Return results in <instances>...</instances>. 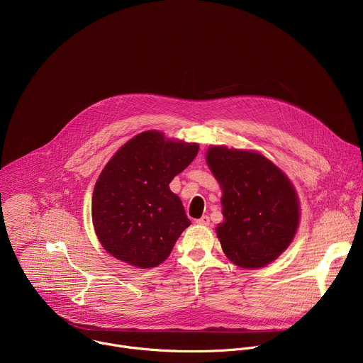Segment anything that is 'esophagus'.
I'll return each mask as SVG.
<instances>
[{
    "mask_svg": "<svg viewBox=\"0 0 363 363\" xmlns=\"http://www.w3.org/2000/svg\"><path fill=\"white\" fill-rule=\"evenodd\" d=\"M196 223L200 224V225H208V224H210V218H208L207 216H203V217H200L199 220H196Z\"/></svg>",
    "mask_w": 363,
    "mask_h": 363,
    "instance_id": "1",
    "label": "esophagus"
}]
</instances>
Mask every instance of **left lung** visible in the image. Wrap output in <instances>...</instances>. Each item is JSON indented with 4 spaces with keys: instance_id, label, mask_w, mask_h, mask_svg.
Returning a JSON list of instances; mask_svg holds the SVG:
<instances>
[{
    "instance_id": "obj_1",
    "label": "left lung",
    "mask_w": 363,
    "mask_h": 363,
    "mask_svg": "<svg viewBox=\"0 0 363 363\" xmlns=\"http://www.w3.org/2000/svg\"><path fill=\"white\" fill-rule=\"evenodd\" d=\"M207 163L223 189L224 223L216 231L224 254L241 268L269 264L285 251L298 227L292 184L255 152L213 146Z\"/></svg>"
}]
</instances>
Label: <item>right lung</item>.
Wrapping results in <instances>:
<instances>
[{
  "label": "right lung",
  "instance_id": "right-lung-1",
  "mask_svg": "<svg viewBox=\"0 0 363 363\" xmlns=\"http://www.w3.org/2000/svg\"><path fill=\"white\" fill-rule=\"evenodd\" d=\"M197 152L196 143L166 140L149 130L115 153L92 197L95 231L109 254L139 268L156 267L170 255L190 220L169 184Z\"/></svg>",
  "mask_w": 363,
  "mask_h": 363
}]
</instances>
